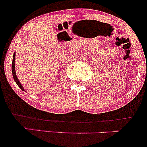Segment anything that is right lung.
Returning a JSON list of instances; mask_svg holds the SVG:
<instances>
[{"mask_svg":"<svg viewBox=\"0 0 147 147\" xmlns=\"http://www.w3.org/2000/svg\"><path fill=\"white\" fill-rule=\"evenodd\" d=\"M15 57H16V54H15V53H14V55H13V62H12V72H13V78H14V80L16 81V83H17V84H18V87H20V88L22 90H23V91H25L24 88H23V86H22V84H20V82H19L17 76H16V69H15Z\"/></svg>","mask_w":147,"mask_h":147,"instance_id":"obj_1","label":"right lung"}]
</instances>
